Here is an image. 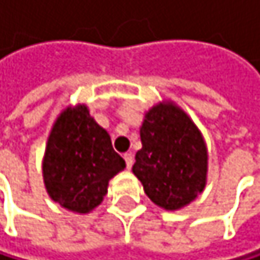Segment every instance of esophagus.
I'll return each instance as SVG.
<instances>
[{
    "label": "esophagus",
    "instance_id": "34e87169",
    "mask_svg": "<svg viewBox=\"0 0 260 260\" xmlns=\"http://www.w3.org/2000/svg\"><path fill=\"white\" fill-rule=\"evenodd\" d=\"M123 157H124L126 167H127V168H131V167H133V164H134V156H133L131 153H127V154H124Z\"/></svg>",
    "mask_w": 260,
    "mask_h": 260
}]
</instances>
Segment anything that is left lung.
<instances>
[{
	"label": "left lung",
	"instance_id": "1",
	"mask_svg": "<svg viewBox=\"0 0 260 260\" xmlns=\"http://www.w3.org/2000/svg\"><path fill=\"white\" fill-rule=\"evenodd\" d=\"M142 149L133 173L146 197L165 211H179L203 193L207 182V146L193 120L175 101L145 112Z\"/></svg>",
	"mask_w": 260,
	"mask_h": 260
}]
</instances>
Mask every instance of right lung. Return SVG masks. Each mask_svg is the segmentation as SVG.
<instances>
[{
	"label": "right lung",
	"instance_id": "1",
	"mask_svg": "<svg viewBox=\"0 0 260 260\" xmlns=\"http://www.w3.org/2000/svg\"><path fill=\"white\" fill-rule=\"evenodd\" d=\"M124 167L111 136L85 104L68 106L59 114L42 162L43 184L54 203L75 214L92 212L103 203L109 181Z\"/></svg>",
	"mask_w": 260,
	"mask_h": 260
}]
</instances>
